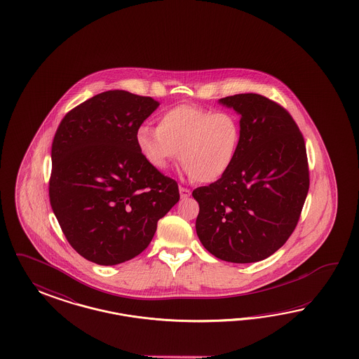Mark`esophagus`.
Wrapping results in <instances>:
<instances>
[{
  "instance_id": "esophagus-1",
  "label": "esophagus",
  "mask_w": 359,
  "mask_h": 359,
  "mask_svg": "<svg viewBox=\"0 0 359 359\" xmlns=\"http://www.w3.org/2000/svg\"><path fill=\"white\" fill-rule=\"evenodd\" d=\"M179 192H180L182 198H187V197L191 196V191L188 188H184V187H179Z\"/></svg>"
}]
</instances>
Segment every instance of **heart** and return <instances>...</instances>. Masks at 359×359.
<instances>
[{"mask_svg": "<svg viewBox=\"0 0 359 359\" xmlns=\"http://www.w3.org/2000/svg\"><path fill=\"white\" fill-rule=\"evenodd\" d=\"M156 121L158 128L143 123L135 133L138 150L154 168L165 170L180 156L194 180L213 183L234 163L241 143L236 114L180 104L159 113Z\"/></svg>", "mask_w": 359, "mask_h": 359, "instance_id": "obj_1", "label": "heart"}]
</instances>
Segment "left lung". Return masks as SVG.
Returning a JSON list of instances; mask_svg holds the SVG:
<instances>
[{
    "instance_id": "left-lung-1",
    "label": "left lung",
    "mask_w": 359,
    "mask_h": 359,
    "mask_svg": "<svg viewBox=\"0 0 359 359\" xmlns=\"http://www.w3.org/2000/svg\"><path fill=\"white\" fill-rule=\"evenodd\" d=\"M241 114L236 161L217 182L192 192L196 231L218 259L269 258L294 233L309 189L304 138L291 114L257 93L221 98Z\"/></svg>"
}]
</instances>
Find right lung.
<instances>
[{
  "label": "right lung",
  "instance_id": "obj_1",
  "mask_svg": "<svg viewBox=\"0 0 359 359\" xmlns=\"http://www.w3.org/2000/svg\"><path fill=\"white\" fill-rule=\"evenodd\" d=\"M158 107L126 90L102 92L69 110L55 133L50 203L88 261L114 266L141 254L180 198L177 183L147 163L135 142Z\"/></svg>",
  "mask_w": 359,
  "mask_h": 359
}]
</instances>
